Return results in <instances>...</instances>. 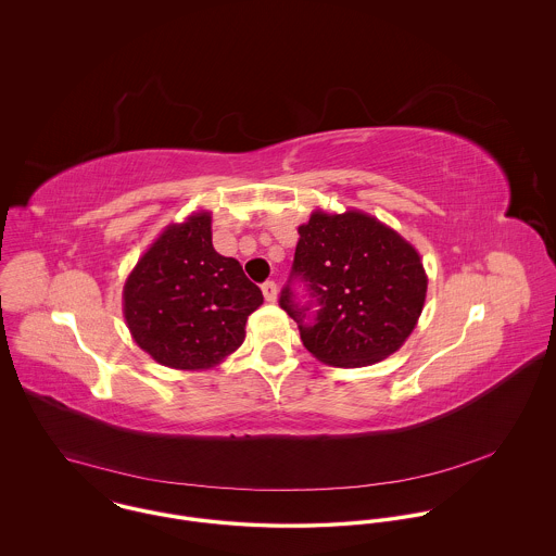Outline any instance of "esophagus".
<instances>
[{"instance_id":"34e87169","label":"esophagus","mask_w":556,"mask_h":556,"mask_svg":"<svg viewBox=\"0 0 556 556\" xmlns=\"http://www.w3.org/2000/svg\"><path fill=\"white\" fill-rule=\"evenodd\" d=\"M263 295H265V300L267 302H276V298H278V287H276V282L274 280H267V282H263Z\"/></svg>"}]
</instances>
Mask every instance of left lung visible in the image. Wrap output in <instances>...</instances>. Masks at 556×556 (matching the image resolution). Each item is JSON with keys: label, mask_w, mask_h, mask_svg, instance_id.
I'll list each match as a JSON object with an SVG mask.
<instances>
[{"label": "left lung", "mask_w": 556, "mask_h": 556, "mask_svg": "<svg viewBox=\"0 0 556 556\" xmlns=\"http://www.w3.org/2000/svg\"><path fill=\"white\" fill-rule=\"evenodd\" d=\"M302 281L304 299L292 285ZM428 278L417 250L364 212H315L300 241L280 308L318 362L359 368L396 353L413 331Z\"/></svg>", "instance_id": "left-lung-1"}]
</instances>
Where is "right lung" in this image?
I'll use <instances>...</instances> for the list:
<instances>
[{"instance_id":"add662e5","label":"right lung","mask_w":556,"mask_h":556,"mask_svg":"<svg viewBox=\"0 0 556 556\" xmlns=\"http://www.w3.org/2000/svg\"><path fill=\"white\" fill-rule=\"evenodd\" d=\"M261 304L239 261L214 250L210 212L166 227L124 285L135 342L177 370L212 368L231 355Z\"/></svg>"}]
</instances>
